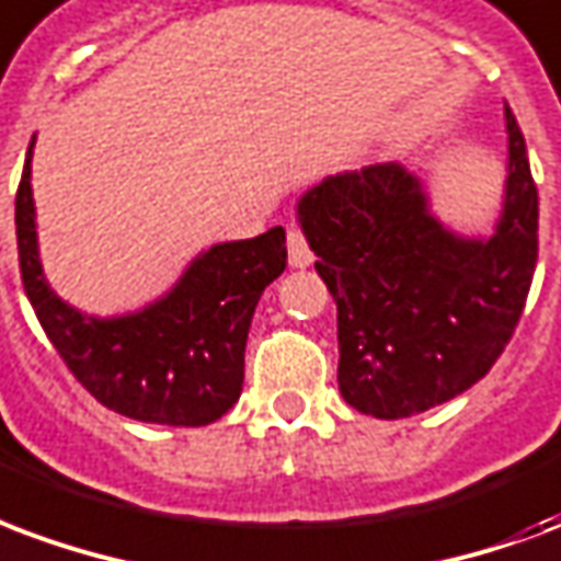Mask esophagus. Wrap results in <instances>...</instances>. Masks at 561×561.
<instances>
[{
    "label": "esophagus",
    "mask_w": 561,
    "mask_h": 561,
    "mask_svg": "<svg viewBox=\"0 0 561 561\" xmlns=\"http://www.w3.org/2000/svg\"><path fill=\"white\" fill-rule=\"evenodd\" d=\"M314 261L312 249H309V243H306V238H302L300 228H288V264L297 270L309 267Z\"/></svg>",
    "instance_id": "1"
}]
</instances>
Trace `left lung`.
Instances as JSON below:
<instances>
[{
  "label": "left lung",
  "mask_w": 561,
  "mask_h": 561,
  "mask_svg": "<svg viewBox=\"0 0 561 561\" xmlns=\"http://www.w3.org/2000/svg\"><path fill=\"white\" fill-rule=\"evenodd\" d=\"M508 165L491 234H458L401 163L323 178L297 222L335 300L339 389L365 416L404 419L467 392L524 314L538 259V190L505 106Z\"/></svg>",
  "instance_id": "1"
}]
</instances>
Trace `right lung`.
<instances>
[{
	"mask_svg": "<svg viewBox=\"0 0 561 561\" xmlns=\"http://www.w3.org/2000/svg\"><path fill=\"white\" fill-rule=\"evenodd\" d=\"M32 148L16 190L20 276L44 333L103 408L136 422L198 428L234 408L255 306L288 264L285 228L214 243L181 279L127 314H85L49 288L37 249Z\"/></svg>",
	"mask_w": 561,
	"mask_h": 561,
	"instance_id": "obj_1",
	"label": "right lung"
}]
</instances>
